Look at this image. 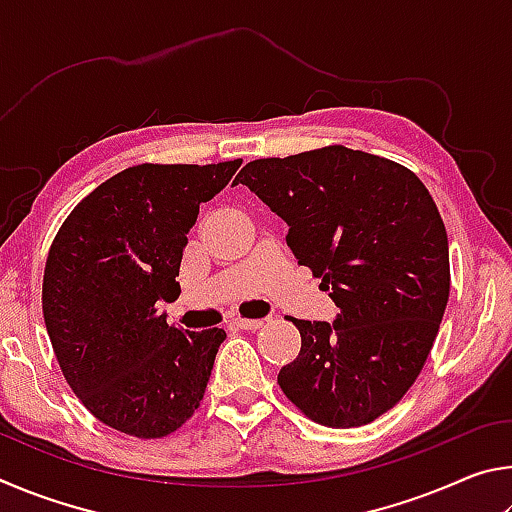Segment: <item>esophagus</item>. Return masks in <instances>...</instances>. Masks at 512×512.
Listing matches in <instances>:
<instances>
[{"label": "esophagus", "mask_w": 512, "mask_h": 512, "mask_svg": "<svg viewBox=\"0 0 512 512\" xmlns=\"http://www.w3.org/2000/svg\"><path fill=\"white\" fill-rule=\"evenodd\" d=\"M264 325V320H259V318H235L232 320V327H237V329H259Z\"/></svg>", "instance_id": "esophagus-1"}]
</instances>
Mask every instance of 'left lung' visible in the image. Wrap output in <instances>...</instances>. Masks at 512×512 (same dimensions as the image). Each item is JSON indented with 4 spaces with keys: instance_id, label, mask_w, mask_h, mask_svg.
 Returning <instances> with one entry per match:
<instances>
[{
    "instance_id": "obj_1",
    "label": "left lung",
    "mask_w": 512,
    "mask_h": 512,
    "mask_svg": "<svg viewBox=\"0 0 512 512\" xmlns=\"http://www.w3.org/2000/svg\"><path fill=\"white\" fill-rule=\"evenodd\" d=\"M289 225L300 266L341 314L289 318L300 354L282 393L323 427L377 420L418 379L449 300L447 230L411 169L334 144L248 162L235 178Z\"/></svg>"
}]
</instances>
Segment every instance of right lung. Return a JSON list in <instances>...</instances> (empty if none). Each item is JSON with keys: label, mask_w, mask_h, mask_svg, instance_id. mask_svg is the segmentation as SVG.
<instances>
[{"label": "right lung", "mask_w": 512, "mask_h": 512, "mask_svg": "<svg viewBox=\"0 0 512 512\" xmlns=\"http://www.w3.org/2000/svg\"><path fill=\"white\" fill-rule=\"evenodd\" d=\"M239 167L135 164L60 225L42 277L47 334L69 388L112 429L162 438L201 406L225 332H183L158 302L180 296L176 275L198 207Z\"/></svg>", "instance_id": "obj_1"}]
</instances>
